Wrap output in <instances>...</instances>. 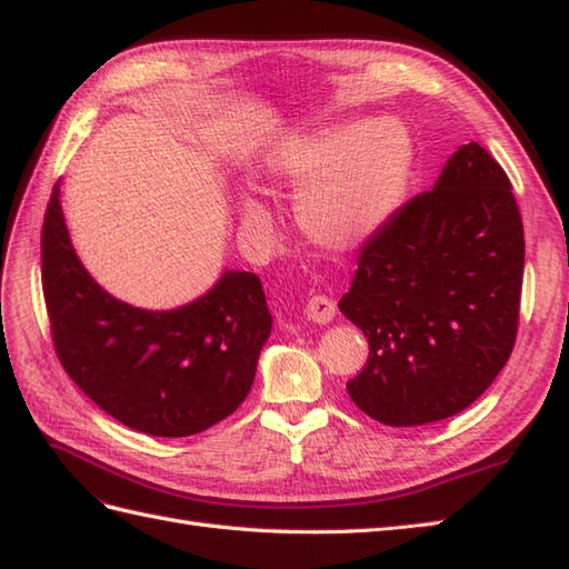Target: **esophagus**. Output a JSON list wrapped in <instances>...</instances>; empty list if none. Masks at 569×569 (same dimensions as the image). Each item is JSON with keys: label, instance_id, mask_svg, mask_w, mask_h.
<instances>
[{"label": "esophagus", "instance_id": "1", "mask_svg": "<svg viewBox=\"0 0 569 569\" xmlns=\"http://www.w3.org/2000/svg\"><path fill=\"white\" fill-rule=\"evenodd\" d=\"M306 315H308V320H312L317 325H329L337 315V302L327 296H312L306 306Z\"/></svg>", "mask_w": 569, "mask_h": 569}]
</instances>
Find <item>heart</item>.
Returning a JSON list of instances; mask_svg holds the SVG:
<instances>
[{
	"mask_svg": "<svg viewBox=\"0 0 569 569\" xmlns=\"http://www.w3.org/2000/svg\"><path fill=\"white\" fill-rule=\"evenodd\" d=\"M409 160L412 150L405 130L373 121L288 142L276 154L273 174L302 187L296 220L306 237L332 252H349L371 240L392 216ZM263 220V206L247 201L249 228H259Z\"/></svg>",
	"mask_w": 569,
	"mask_h": 569,
	"instance_id": "1",
	"label": "heart"
}]
</instances>
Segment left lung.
<instances>
[{
	"label": "left lung",
	"mask_w": 569,
	"mask_h": 569,
	"mask_svg": "<svg viewBox=\"0 0 569 569\" xmlns=\"http://www.w3.org/2000/svg\"><path fill=\"white\" fill-rule=\"evenodd\" d=\"M523 224L509 177L460 144L433 189L368 240L339 310L363 329L353 405L388 427L463 412L509 361L519 327Z\"/></svg>",
	"instance_id": "obj_1"
}]
</instances>
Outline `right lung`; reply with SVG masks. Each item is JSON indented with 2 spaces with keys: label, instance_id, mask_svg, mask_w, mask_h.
I'll return each mask as SVG.
<instances>
[{
  "label": "right lung",
  "instance_id": "1",
  "mask_svg": "<svg viewBox=\"0 0 569 569\" xmlns=\"http://www.w3.org/2000/svg\"><path fill=\"white\" fill-rule=\"evenodd\" d=\"M52 345L87 398L121 425L162 439L230 417L254 382L271 312L257 273L224 271L177 310L113 298L79 261L52 189L41 234Z\"/></svg>",
  "mask_w": 569,
  "mask_h": 569
}]
</instances>
